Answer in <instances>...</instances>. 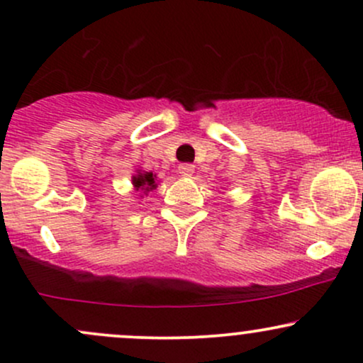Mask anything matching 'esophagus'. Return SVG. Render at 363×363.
<instances>
[{"label":"esophagus","mask_w":363,"mask_h":363,"mask_svg":"<svg viewBox=\"0 0 363 363\" xmlns=\"http://www.w3.org/2000/svg\"><path fill=\"white\" fill-rule=\"evenodd\" d=\"M177 170L182 177H191L194 174V165L193 164H181Z\"/></svg>","instance_id":"1"}]
</instances>
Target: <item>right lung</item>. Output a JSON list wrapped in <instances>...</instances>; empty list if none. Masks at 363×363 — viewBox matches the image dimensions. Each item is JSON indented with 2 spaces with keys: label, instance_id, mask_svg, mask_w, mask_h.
Instances as JSON below:
<instances>
[{
  "label": "right lung",
  "instance_id": "1",
  "mask_svg": "<svg viewBox=\"0 0 363 363\" xmlns=\"http://www.w3.org/2000/svg\"><path fill=\"white\" fill-rule=\"evenodd\" d=\"M131 182H133V187H135L136 193H140L141 198H143L145 194H148L150 191L157 189V174L153 172H147V170H141V169H136L135 174H133L131 177Z\"/></svg>",
  "mask_w": 363,
  "mask_h": 363
}]
</instances>
